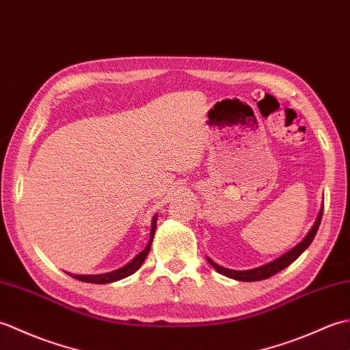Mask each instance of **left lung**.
I'll return each mask as SVG.
<instances>
[{"label":"left lung","instance_id":"1","mask_svg":"<svg viewBox=\"0 0 350 350\" xmlns=\"http://www.w3.org/2000/svg\"><path fill=\"white\" fill-rule=\"evenodd\" d=\"M322 215H323V206L321 207V211H319V215H317V218H316V221H314L313 227H311V230L307 233V236L304 237V239H302L298 245H295V247H293L292 250H288V251L284 252V254H282V256H280V257H277L275 260H272V262L266 263V265H262V266H258V267H254V269H247V271L227 269V267H222V266L215 263L212 258H209V257H206V258H207V262H209V263L213 266V269L217 271L218 273L224 275V277L233 278V280H237V281H247V282H250V281L266 280V278L272 277V275H275L277 272H280V271H282V269H286V267H287L288 265H292V263L295 262V260L298 258V257L302 254V252L310 247V243L313 242L314 236H316V233H317L319 226H321Z\"/></svg>","mask_w":350,"mask_h":350}]
</instances>
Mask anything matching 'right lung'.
<instances>
[{"label":"right lung","mask_w":350,"mask_h":350,"mask_svg":"<svg viewBox=\"0 0 350 350\" xmlns=\"http://www.w3.org/2000/svg\"><path fill=\"white\" fill-rule=\"evenodd\" d=\"M156 221H158V213L154 215L152 218V227H150V239H148V243L146 245V248L133 257L128 265H124L122 267H118L116 271H111V272H105V273H98V275H75V273H70V272H66L70 277H73L75 280L79 281H84V282H92V284H108V282H114L118 280H123L126 277H129V275L135 273L141 265L144 263V260L148 254V251H150L152 247V242H153V236L156 232Z\"/></svg>","instance_id":"1"}]
</instances>
